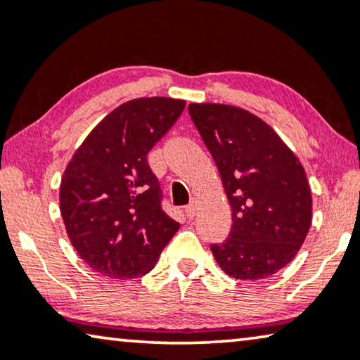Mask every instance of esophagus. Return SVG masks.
<instances>
[{
  "label": "esophagus",
  "instance_id": "obj_1",
  "mask_svg": "<svg viewBox=\"0 0 360 360\" xmlns=\"http://www.w3.org/2000/svg\"><path fill=\"white\" fill-rule=\"evenodd\" d=\"M184 212H186V215H187V219H192V217L195 215V212H197V209H195V205L194 204H189L184 209Z\"/></svg>",
  "mask_w": 360,
  "mask_h": 360
}]
</instances>
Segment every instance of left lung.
<instances>
[{"label":"left lung","instance_id":"obj_1","mask_svg":"<svg viewBox=\"0 0 360 360\" xmlns=\"http://www.w3.org/2000/svg\"><path fill=\"white\" fill-rule=\"evenodd\" d=\"M189 114L231 207L229 238L210 245L215 261L240 281L276 274L295 257L311 225L305 169L281 136L245 109L192 103Z\"/></svg>","mask_w":360,"mask_h":360}]
</instances>
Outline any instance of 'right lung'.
I'll use <instances>...</instances> for the list:
<instances>
[{
  "label": "right lung",
  "instance_id": "right-lung-1",
  "mask_svg": "<svg viewBox=\"0 0 360 360\" xmlns=\"http://www.w3.org/2000/svg\"><path fill=\"white\" fill-rule=\"evenodd\" d=\"M186 101L139 98L105 115L65 169L60 212L72 245L91 269L134 279L153 269L179 224L161 209L146 155L173 127Z\"/></svg>",
  "mask_w": 360,
  "mask_h": 360
}]
</instances>
